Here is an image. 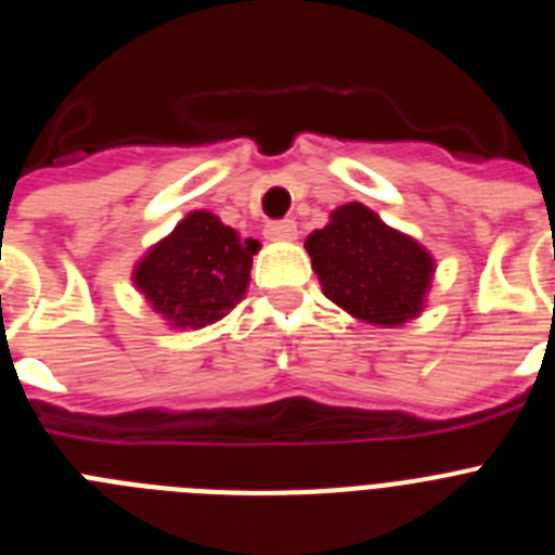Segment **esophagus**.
Segmentation results:
<instances>
[{"instance_id": "esophagus-1", "label": "esophagus", "mask_w": 555, "mask_h": 555, "mask_svg": "<svg viewBox=\"0 0 555 555\" xmlns=\"http://www.w3.org/2000/svg\"><path fill=\"white\" fill-rule=\"evenodd\" d=\"M267 238L269 242H294L297 238V224L292 219H283V222H272L267 224Z\"/></svg>"}]
</instances>
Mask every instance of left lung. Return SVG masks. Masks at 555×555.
Wrapping results in <instances>:
<instances>
[{
    "mask_svg": "<svg viewBox=\"0 0 555 555\" xmlns=\"http://www.w3.org/2000/svg\"><path fill=\"white\" fill-rule=\"evenodd\" d=\"M322 292L341 311L370 325L400 327L428 302L436 261L409 233L389 228L361 203L338 205L306 238Z\"/></svg>",
    "mask_w": 555,
    "mask_h": 555,
    "instance_id": "obj_1",
    "label": "left lung"
}]
</instances>
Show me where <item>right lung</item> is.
I'll return each mask as SVG.
<instances>
[{
  "mask_svg": "<svg viewBox=\"0 0 555 555\" xmlns=\"http://www.w3.org/2000/svg\"><path fill=\"white\" fill-rule=\"evenodd\" d=\"M258 249L217 214L191 210L135 261L132 286L171 331H199L244 300Z\"/></svg>",
  "mask_w": 555,
  "mask_h": 555,
  "instance_id": "obj_1",
  "label": "right lung"
}]
</instances>
